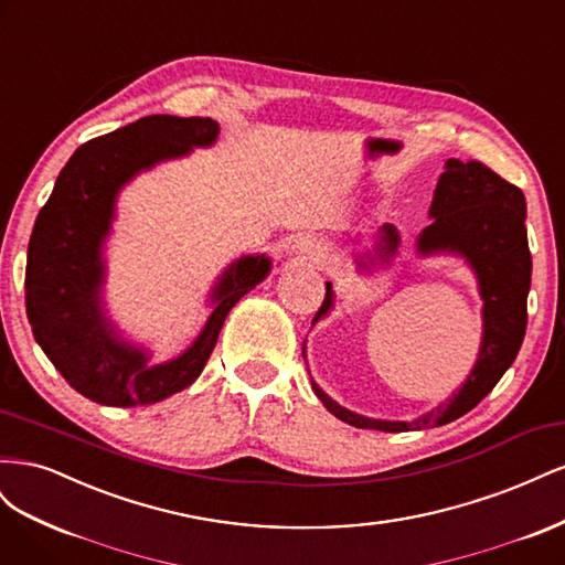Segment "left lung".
<instances>
[{
    "label": "left lung",
    "instance_id": "1",
    "mask_svg": "<svg viewBox=\"0 0 565 565\" xmlns=\"http://www.w3.org/2000/svg\"><path fill=\"white\" fill-rule=\"evenodd\" d=\"M429 214L431 226H426L417 241L422 254L457 252L467 256L476 270L483 297V341L478 363L467 382L455 396L436 407L434 413L415 422H382L355 415L337 405L330 396L313 384L316 396L334 417L358 429L377 431H407L424 426H443L467 415L481 403L502 380V374L514 363L523 344L527 324V289L533 262H530L525 233V198L519 185L504 181L498 172L478 160H448L440 174ZM398 247V233L393 226L382 228L384 256ZM332 285L324 287V301L313 322L330 311Z\"/></svg>",
    "mask_w": 565,
    "mask_h": 565
}]
</instances>
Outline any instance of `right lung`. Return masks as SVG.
Returning <instances> with one entry per match:
<instances>
[{
    "instance_id": "right-lung-1",
    "label": "right lung",
    "mask_w": 565,
    "mask_h": 565,
    "mask_svg": "<svg viewBox=\"0 0 565 565\" xmlns=\"http://www.w3.org/2000/svg\"><path fill=\"white\" fill-rule=\"evenodd\" d=\"M218 125L210 117L148 115L96 136L73 152L40 210L28 245V320L49 361L84 398L131 407L191 386L235 301L266 278V256L235 262L214 287L216 309L202 334L177 361L162 365H148L143 351L117 341L100 311V245L110 231L117 191L141 169L214 143Z\"/></svg>"
}]
</instances>
